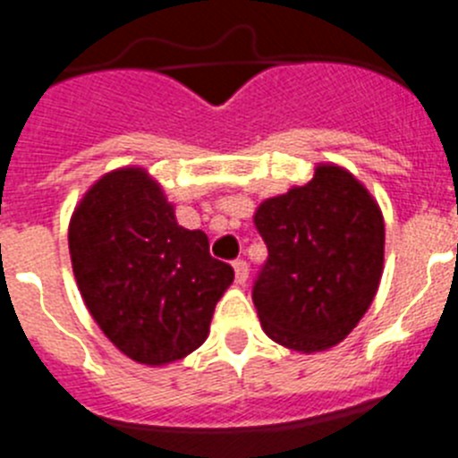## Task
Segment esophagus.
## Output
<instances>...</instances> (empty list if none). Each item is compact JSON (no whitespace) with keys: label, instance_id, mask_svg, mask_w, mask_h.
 <instances>
[{"label":"esophagus","instance_id":"34e87169","mask_svg":"<svg viewBox=\"0 0 458 458\" xmlns=\"http://www.w3.org/2000/svg\"><path fill=\"white\" fill-rule=\"evenodd\" d=\"M233 273H236L238 284H245V282H248V275H250L248 261H242V259L233 261Z\"/></svg>","mask_w":458,"mask_h":458}]
</instances>
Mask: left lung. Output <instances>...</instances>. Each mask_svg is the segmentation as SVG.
<instances>
[{"label":"left lung","instance_id":"left-lung-1","mask_svg":"<svg viewBox=\"0 0 458 458\" xmlns=\"http://www.w3.org/2000/svg\"><path fill=\"white\" fill-rule=\"evenodd\" d=\"M254 225L268 248L252 286L266 335L301 353L342 342L383 275L386 225L365 185L318 165L310 183L259 206Z\"/></svg>","mask_w":458,"mask_h":458}]
</instances>
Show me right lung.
Wrapping results in <instances>:
<instances>
[{
	"label": "right lung",
	"instance_id": "right-lung-1",
	"mask_svg": "<svg viewBox=\"0 0 458 458\" xmlns=\"http://www.w3.org/2000/svg\"><path fill=\"white\" fill-rule=\"evenodd\" d=\"M72 273L93 321L121 353L167 365L199 349L233 268L183 229L144 169L105 174L68 226Z\"/></svg>",
	"mask_w": 458,
	"mask_h": 458
}]
</instances>
